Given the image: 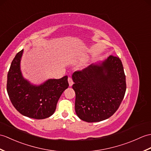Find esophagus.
I'll return each mask as SVG.
<instances>
[{
  "instance_id": "1",
  "label": "esophagus",
  "mask_w": 151,
  "mask_h": 151,
  "mask_svg": "<svg viewBox=\"0 0 151 151\" xmlns=\"http://www.w3.org/2000/svg\"><path fill=\"white\" fill-rule=\"evenodd\" d=\"M68 82H69V86H73V81L72 78H71V77H69V78H68Z\"/></svg>"
}]
</instances>
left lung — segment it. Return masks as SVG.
<instances>
[{"label": "left lung", "instance_id": "1", "mask_svg": "<svg viewBox=\"0 0 151 151\" xmlns=\"http://www.w3.org/2000/svg\"><path fill=\"white\" fill-rule=\"evenodd\" d=\"M72 78L75 112L81 120L100 122L118 110L126 91L124 67L118 57L111 55L99 64L75 71Z\"/></svg>", "mask_w": 151, "mask_h": 151}]
</instances>
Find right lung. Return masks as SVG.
<instances>
[{
    "instance_id": "add662e5",
    "label": "right lung",
    "mask_w": 151,
    "mask_h": 151,
    "mask_svg": "<svg viewBox=\"0 0 151 151\" xmlns=\"http://www.w3.org/2000/svg\"><path fill=\"white\" fill-rule=\"evenodd\" d=\"M23 50L13 60L8 73L7 92L13 106L20 114L31 118L44 119L55 113L58 100L68 88V76L49 79L35 86L24 79L20 71Z\"/></svg>"
}]
</instances>
